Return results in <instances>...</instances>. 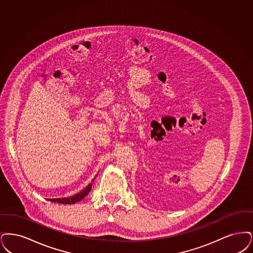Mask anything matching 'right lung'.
I'll use <instances>...</instances> for the list:
<instances>
[{
	"label": "right lung",
	"mask_w": 253,
	"mask_h": 253,
	"mask_svg": "<svg viewBox=\"0 0 253 253\" xmlns=\"http://www.w3.org/2000/svg\"><path fill=\"white\" fill-rule=\"evenodd\" d=\"M94 179V178H93ZM91 183H89L88 186L86 187L84 190H82L81 192H79L77 195L72 196L70 198H47V200L52 201V202H55V203H60V204H74L77 203L78 201L82 200L83 198H85L88 193L90 192L91 189Z\"/></svg>",
	"instance_id": "right-lung-1"
}]
</instances>
